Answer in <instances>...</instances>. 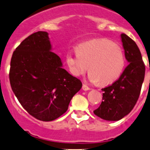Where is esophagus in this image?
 I'll use <instances>...</instances> for the list:
<instances>
[{
	"label": "esophagus",
	"mask_w": 150,
	"mask_h": 150,
	"mask_svg": "<svg viewBox=\"0 0 150 150\" xmlns=\"http://www.w3.org/2000/svg\"><path fill=\"white\" fill-rule=\"evenodd\" d=\"M83 90L84 91H88V90H90V88L87 86L86 84H83V87H82Z\"/></svg>",
	"instance_id": "obj_1"
}]
</instances>
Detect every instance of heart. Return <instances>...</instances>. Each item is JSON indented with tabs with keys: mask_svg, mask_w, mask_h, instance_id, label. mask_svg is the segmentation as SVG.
Segmentation results:
<instances>
[{
	"mask_svg": "<svg viewBox=\"0 0 150 150\" xmlns=\"http://www.w3.org/2000/svg\"><path fill=\"white\" fill-rule=\"evenodd\" d=\"M76 54H68L66 62L72 75H83L90 70L89 81L108 85L115 82L125 65V54L121 47L105 38L93 39L78 45Z\"/></svg>",
	"mask_w": 150,
	"mask_h": 150,
	"instance_id": "b5f03b06",
	"label": "heart"
}]
</instances>
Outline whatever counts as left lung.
Listing matches in <instances>:
<instances>
[{
	"label": "left lung",
	"mask_w": 150,
	"mask_h": 150,
	"mask_svg": "<svg viewBox=\"0 0 150 150\" xmlns=\"http://www.w3.org/2000/svg\"><path fill=\"white\" fill-rule=\"evenodd\" d=\"M122 46L128 65L111 86L102 89V102L93 113L105 120L116 121L133 110L139 97L144 79L145 65L137 43L122 33Z\"/></svg>",
	"instance_id": "left-lung-1"
}]
</instances>
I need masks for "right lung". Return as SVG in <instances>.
Wrapping results in <instances>:
<instances>
[{
    "label": "right lung",
    "mask_w": 150,
    "mask_h": 150,
    "mask_svg": "<svg viewBox=\"0 0 150 150\" xmlns=\"http://www.w3.org/2000/svg\"><path fill=\"white\" fill-rule=\"evenodd\" d=\"M48 33L38 31L25 39L13 51L10 84L27 112L42 121L64 114L82 83L62 68L61 59L51 51Z\"/></svg>",
    "instance_id": "right-lung-1"
}]
</instances>
